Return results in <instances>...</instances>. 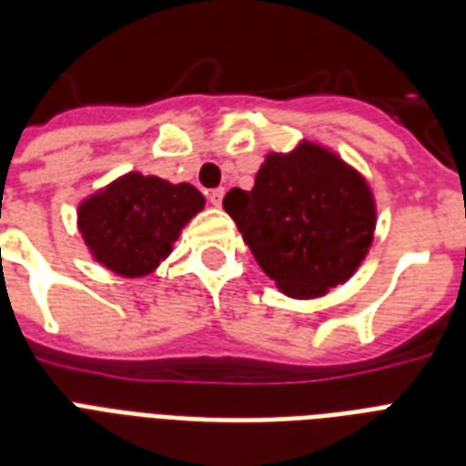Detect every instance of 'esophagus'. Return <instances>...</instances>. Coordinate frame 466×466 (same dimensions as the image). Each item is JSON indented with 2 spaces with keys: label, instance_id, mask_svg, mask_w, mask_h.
Segmentation results:
<instances>
[{
  "label": "esophagus",
  "instance_id": "34e87169",
  "mask_svg": "<svg viewBox=\"0 0 466 466\" xmlns=\"http://www.w3.org/2000/svg\"><path fill=\"white\" fill-rule=\"evenodd\" d=\"M222 198H225V188H212L210 193H208V200H210L215 208H219V205H222Z\"/></svg>",
  "mask_w": 466,
  "mask_h": 466
}]
</instances>
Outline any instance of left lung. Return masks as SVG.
<instances>
[{"mask_svg": "<svg viewBox=\"0 0 466 466\" xmlns=\"http://www.w3.org/2000/svg\"><path fill=\"white\" fill-rule=\"evenodd\" d=\"M222 205L263 273L298 299L321 298L346 283L375 232L368 181L314 142L288 155L270 152L254 188H232Z\"/></svg>", "mask_w": 466, "mask_h": 466, "instance_id": "obj_1", "label": "left lung"}]
</instances>
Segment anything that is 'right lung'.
I'll use <instances>...</instances> for the list:
<instances>
[{"label":"right lung","mask_w":466,"mask_h":466,"mask_svg":"<svg viewBox=\"0 0 466 466\" xmlns=\"http://www.w3.org/2000/svg\"><path fill=\"white\" fill-rule=\"evenodd\" d=\"M205 198L190 183L137 171L120 176L79 205V232L98 263L126 278L152 273Z\"/></svg>","instance_id":"1"}]
</instances>
